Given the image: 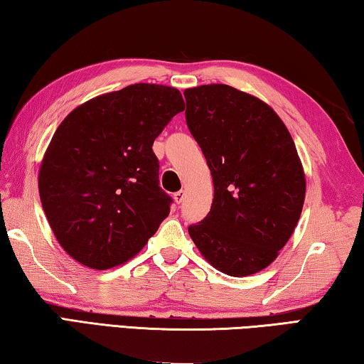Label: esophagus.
Instances as JSON below:
<instances>
[{
    "instance_id": "1",
    "label": "esophagus",
    "mask_w": 364,
    "mask_h": 364,
    "mask_svg": "<svg viewBox=\"0 0 364 364\" xmlns=\"http://www.w3.org/2000/svg\"><path fill=\"white\" fill-rule=\"evenodd\" d=\"M173 199H175L176 204L180 205L181 202L184 200V191H178V193H175V194H173Z\"/></svg>"
}]
</instances>
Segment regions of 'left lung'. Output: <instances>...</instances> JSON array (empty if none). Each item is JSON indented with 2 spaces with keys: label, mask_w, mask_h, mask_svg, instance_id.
I'll use <instances>...</instances> for the list:
<instances>
[{
  "label": "left lung",
  "mask_w": 364,
  "mask_h": 364,
  "mask_svg": "<svg viewBox=\"0 0 364 364\" xmlns=\"http://www.w3.org/2000/svg\"><path fill=\"white\" fill-rule=\"evenodd\" d=\"M184 97L188 128L213 180L210 212L188 228L189 236L221 273H258L276 260L304 207L294 139L267 102L232 86H196Z\"/></svg>",
  "instance_id": "obj_1"
}]
</instances>
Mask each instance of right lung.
Returning a JSON list of instances; mask_svg holds the SVG:
<instances>
[{"label": "right lung", "instance_id": "add662e5", "mask_svg": "<svg viewBox=\"0 0 364 364\" xmlns=\"http://www.w3.org/2000/svg\"><path fill=\"white\" fill-rule=\"evenodd\" d=\"M184 110L171 86L136 83L83 102L58 127L38 189L58 242L91 269L125 263L168 217L152 144Z\"/></svg>", "mask_w": 364, "mask_h": 364}]
</instances>
